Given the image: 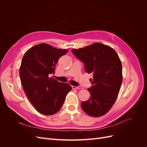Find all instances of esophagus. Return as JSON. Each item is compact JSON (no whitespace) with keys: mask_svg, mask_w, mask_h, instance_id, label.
Here are the masks:
<instances>
[{"mask_svg":"<svg viewBox=\"0 0 147 147\" xmlns=\"http://www.w3.org/2000/svg\"><path fill=\"white\" fill-rule=\"evenodd\" d=\"M72 89H75V90H82V89H83V87H82V86H72Z\"/></svg>","mask_w":147,"mask_h":147,"instance_id":"1","label":"esophagus"}]
</instances>
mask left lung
<instances>
[{
	"label": "left lung",
	"instance_id": "1",
	"mask_svg": "<svg viewBox=\"0 0 147 147\" xmlns=\"http://www.w3.org/2000/svg\"><path fill=\"white\" fill-rule=\"evenodd\" d=\"M72 52L84 63L86 72L93 74L92 86L88 89L91 96L82 102V108L91 117H101L117 100L123 81L121 60L114 49L100 43L73 49Z\"/></svg>",
	"mask_w": 147,
	"mask_h": 147
}]
</instances>
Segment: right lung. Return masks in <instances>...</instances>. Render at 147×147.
I'll return each mask as SVG.
<instances>
[{
	"instance_id": "obj_1",
	"label": "right lung",
	"mask_w": 147,
	"mask_h": 147,
	"mask_svg": "<svg viewBox=\"0 0 147 147\" xmlns=\"http://www.w3.org/2000/svg\"><path fill=\"white\" fill-rule=\"evenodd\" d=\"M68 51L40 43L29 49L22 59L20 77L23 90L35 109L43 115L58 112L72 90L69 84L50 77L59 57Z\"/></svg>"
}]
</instances>
